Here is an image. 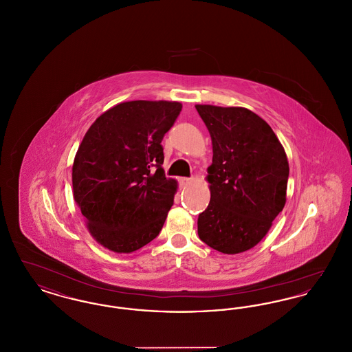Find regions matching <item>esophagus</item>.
Segmentation results:
<instances>
[{"label":"esophagus","mask_w":352,"mask_h":352,"mask_svg":"<svg viewBox=\"0 0 352 352\" xmlns=\"http://www.w3.org/2000/svg\"><path fill=\"white\" fill-rule=\"evenodd\" d=\"M190 182H191V178H186V177L179 178V184H181V186H186V184H188Z\"/></svg>","instance_id":"obj_1"}]
</instances>
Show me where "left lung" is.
Returning a JSON list of instances; mask_svg holds the SVG:
<instances>
[{"label":"left lung","instance_id":"8db88e82","mask_svg":"<svg viewBox=\"0 0 352 352\" xmlns=\"http://www.w3.org/2000/svg\"><path fill=\"white\" fill-rule=\"evenodd\" d=\"M212 140L211 199L198 234L212 250L248 251L268 234L286 201L289 164L268 124L247 108L195 105Z\"/></svg>","mask_w":352,"mask_h":352}]
</instances>
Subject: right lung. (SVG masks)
<instances>
[{"label":"right lung","mask_w":352,"mask_h":352,"mask_svg":"<svg viewBox=\"0 0 352 352\" xmlns=\"http://www.w3.org/2000/svg\"><path fill=\"white\" fill-rule=\"evenodd\" d=\"M178 101H126L91 125L72 166L74 199L102 247L131 253L161 232L177 182L162 168Z\"/></svg>","instance_id":"add662e5"}]
</instances>
